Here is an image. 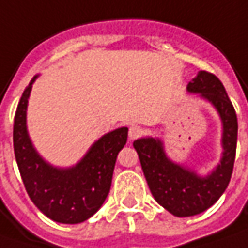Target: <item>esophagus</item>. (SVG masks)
I'll return each instance as SVG.
<instances>
[{
  "mask_svg": "<svg viewBox=\"0 0 248 248\" xmlns=\"http://www.w3.org/2000/svg\"><path fill=\"white\" fill-rule=\"evenodd\" d=\"M141 135H143V129L140 126L133 124V126L129 127V139L130 140H136V139H139Z\"/></svg>",
  "mask_w": 248,
  "mask_h": 248,
  "instance_id": "esophagus-1",
  "label": "esophagus"
}]
</instances>
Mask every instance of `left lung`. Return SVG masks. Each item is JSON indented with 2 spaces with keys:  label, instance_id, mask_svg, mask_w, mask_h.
Listing matches in <instances>:
<instances>
[{
  "label": "left lung",
  "instance_id": "8db88e82",
  "mask_svg": "<svg viewBox=\"0 0 248 248\" xmlns=\"http://www.w3.org/2000/svg\"><path fill=\"white\" fill-rule=\"evenodd\" d=\"M187 90L200 93L214 104L223 122V156L211 175L200 178L170 162L159 140L140 139L133 143L154 199L175 217L197 215L218 201L231 182L237 144V116L222 81L214 73L201 70Z\"/></svg>",
  "mask_w": 248,
  "mask_h": 248
}]
</instances>
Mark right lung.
Here are the masks:
<instances>
[{
    "label": "right lung",
    "instance_id": "obj_1",
    "mask_svg": "<svg viewBox=\"0 0 248 248\" xmlns=\"http://www.w3.org/2000/svg\"><path fill=\"white\" fill-rule=\"evenodd\" d=\"M29 83L14 119V151L23 185L34 205L49 219L80 223L94 215L107 199L118 153L127 140V127L103 136L76 167L57 169L46 164L30 143L26 130Z\"/></svg>",
    "mask_w": 248,
    "mask_h": 248
}]
</instances>
